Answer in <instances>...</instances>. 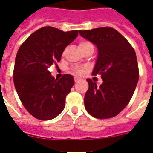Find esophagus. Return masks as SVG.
<instances>
[{
	"label": "esophagus",
	"mask_w": 153,
	"mask_h": 153,
	"mask_svg": "<svg viewBox=\"0 0 153 153\" xmlns=\"http://www.w3.org/2000/svg\"><path fill=\"white\" fill-rule=\"evenodd\" d=\"M79 78H77V77H75V78H74V82H79Z\"/></svg>",
	"instance_id": "1"
}]
</instances>
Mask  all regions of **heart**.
Instances as JSON below:
<instances>
[{"mask_svg":"<svg viewBox=\"0 0 153 153\" xmlns=\"http://www.w3.org/2000/svg\"><path fill=\"white\" fill-rule=\"evenodd\" d=\"M91 45H92V44H91L90 42L86 41V40H82V41H81L79 43V47H80V48L82 49V51L84 50L86 48H87V47L91 46ZM72 71H73V73H74V74H77V75H81V74H83L84 72V70L82 69V68H81V67H75V68H74Z\"/></svg>","mask_w":153,"mask_h":153,"instance_id":"heart-1","label":"heart"}]
</instances>
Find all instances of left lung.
Wrapping results in <instances>:
<instances>
[{
  "label": "left lung",
  "mask_w": 153,
  "mask_h": 153,
  "mask_svg": "<svg viewBox=\"0 0 153 153\" xmlns=\"http://www.w3.org/2000/svg\"><path fill=\"white\" fill-rule=\"evenodd\" d=\"M84 39L98 48L92 74H101L103 82L98 86L86 79L88 91L84 98L86 111L96 118L114 117L121 113L133 97L139 79L135 51L128 40L112 27L79 31Z\"/></svg>",
  "instance_id": "1"
}]
</instances>
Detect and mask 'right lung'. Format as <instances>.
Instances as JSON below:
<instances>
[{
	"label": "right lung",
	"instance_id": "add662e5",
	"mask_svg": "<svg viewBox=\"0 0 153 153\" xmlns=\"http://www.w3.org/2000/svg\"><path fill=\"white\" fill-rule=\"evenodd\" d=\"M79 32L44 27L32 33L18 50L14 85L23 105L36 118L51 120L64 109L65 98L74 85V78L63 74L55 79L48 68L59 62L66 47L74 41Z\"/></svg>",
	"mask_w": 153,
	"mask_h": 153
}]
</instances>
